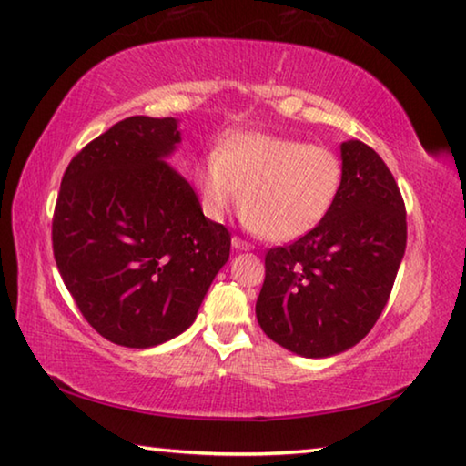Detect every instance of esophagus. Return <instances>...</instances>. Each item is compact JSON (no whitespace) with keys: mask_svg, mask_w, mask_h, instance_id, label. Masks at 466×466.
I'll return each mask as SVG.
<instances>
[{"mask_svg":"<svg viewBox=\"0 0 466 466\" xmlns=\"http://www.w3.org/2000/svg\"><path fill=\"white\" fill-rule=\"evenodd\" d=\"M232 247H234L236 250H248V248H250L248 242L238 238V236H234V238H232Z\"/></svg>","mask_w":466,"mask_h":466,"instance_id":"34e87169","label":"esophagus"}]
</instances>
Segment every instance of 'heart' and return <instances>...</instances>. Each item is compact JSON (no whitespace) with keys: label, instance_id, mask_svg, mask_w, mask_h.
<instances>
[{"label":"heart","instance_id":"b5f03b06","mask_svg":"<svg viewBox=\"0 0 466 466\" xmlns=\"http://www.w3.org/2000/svg\"><path fill=\"white\" fill-rule=\"evenodd\" d=\"M344 180L339 155L300 138L236 132L195 172L205 216L224 219L238 201L247 226L273 242L294 240L328 218Z\"/></svg>","mask_w":466,"mask_h":466}]
</instances>
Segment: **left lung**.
Listing matches in <instances>:
<instances>
[{"instance_id":"1","label":"left lung","mask_w":466,"mask_h":466,"mask_svg":"<svg viewBox=\"0 0 466 466\" xmlns=\"http://www.w3.org/2000/svg\"><path fill=\"white\" fill-rule=\"evenodd\" d=\"M344 180L328 218L265 253L257 321L302 357L360 342L386 307L406 248V209L392 172L360 140L342 143Z\"/></svg>"}]
</instances>
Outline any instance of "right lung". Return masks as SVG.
Here are the masks:
<instances>
[{
  "mask_svg": "<svg viewBox=\"0 0 466 466\" xmlns=\"http://www.w3.org/2000/svg\"><path fill=\"white\" fill-rule=\"evenodd\" d=\"M176 143V117L114 124L72 157L51 221L78 311L128 349L182 334L230 257L228 228L203 216L190 184L164 161Z\"/></svg>",
  "mask_w": 466,
  "mask_h": 466,
  "instance_id": "obj_1",
  "label": "right lung"
}]
</instances>
